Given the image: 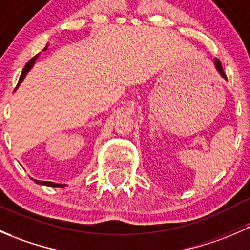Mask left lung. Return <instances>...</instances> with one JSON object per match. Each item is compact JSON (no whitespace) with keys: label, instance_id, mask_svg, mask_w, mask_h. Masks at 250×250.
Here are the masks:
<instances>
[{"label":"left lung","instance_id":"obj_1","mask_svg":"<svg viewBox=\"0 0 250 250\" xmlns=\"http://www.w3.org/2000/svg\"><path fill=\"white\" fill-rule=\"evenodd\" d=\"M214 66H215V69L218 70V72H219V74L221 75V77H223V78H225V80H228V78H226V76H225V74H224V71H223V67H221V62H219L218 59H214Z\"/></svg>","mask_w":250,"mask_h":250}]
</instances>
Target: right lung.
Returning <instances> with one entry per match:
<instances>
[{
    "instance_id": "right-lung-1",
    "label": "right lung",
    "mask_w": 250,
    "mask_h": 250,
    "mask_svg": "<svg viewBox=\"0 0 250 250\" xmlns=\"http://www.w3.org/2000/svg\"><path fill=\"white\" fill-rule=\"evenodd\" d=\"M47 47H48V46H46V48H44L43 52H44V50H47ZM39 55H40V54L35 55V57L32 58V59L30 60V62H27L26 65H25L24 70H22V72H21V76H20V78H19V82H18L17 88L19 87L20 83L22 82V80H24L25 76H26L27 72H29L30 70H31V67H32V66H34L35 62H36V60H37V58H39ZM31 179H32V178H31ZM32 180H34L35 183H36V184H40V185H46V186H49V188H65V186H67L66 184H57V183H52V181H42V180H37V179H32Z\"/></svg>"
}]
</instances>
